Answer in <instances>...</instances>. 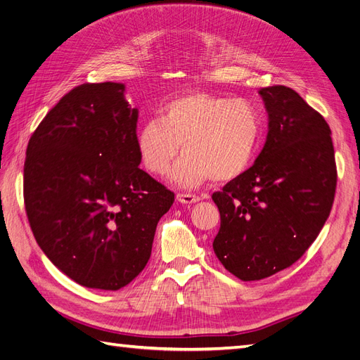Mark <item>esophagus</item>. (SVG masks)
I'll return each mask as SVG.
<instances>
[{
    "mask_svg": "<svg viewBox=\"0 0 360 360\" xmlns=\"http://www.w3.org/2000/svg\"><path fill=\"white\" fill-rule=\"evenodd\" d=\"M177 201L180 204H195L200 201V197H197V195H191V193H177Z\"/></svg>",
    "mask_w": 360,
    "mask_h": 360,
    "instance_id": "1",
    "label": "esophagus"
}]
</instances>
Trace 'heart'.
Instances as JSON below:
<instances>
[{
	"instance_id": "1",
	"label": "heart",
	"mask_w": 360,
	"mask_h": 360,
	"mask_svg": "<svg viewBox=\"0 0 360 360\" xmlns=\"http://www.w3.org/2000/svg\"><path fill=\"white\" fill-rule=\"evenodd\" d=\"M261 115L246 99L209 93H189L162 106L159 118L139 126L135 146L143 167L155 176L172 171L180 188H193L209 179L231 181L252 163L259 136Z\"/></svg>"
}]
</instances>
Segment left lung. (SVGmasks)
<instances>
[{
    "label": "left lung",
    "mask_w": 360,
    "mask_h": 360,
    "mask_svg": "<svg viewBox=\"0 0 360 360\" xmlns=\"http://www.w3.org/2000/svg\"><path fill=\"white\" fill-rule=\"evenodd\" d=\"M258 93L269 115L266 144L252 167L212 197L221 213L213 250L242 281L296 263L328 221L336 189L326 120L288 86Z\"/></svg>",
    "instance_id": "1"
}]
</instances>
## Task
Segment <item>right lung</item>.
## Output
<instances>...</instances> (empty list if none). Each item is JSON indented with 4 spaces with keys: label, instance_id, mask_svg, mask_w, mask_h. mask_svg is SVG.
Masks as SVG:
<instances>
[{
    "label": "right lung",
    "instance_id": "1",
    "mask_svg": "<svg viewBox=\"0 0 360 360\" xmlns=\"http://www.w3.org/2000/svg\"><path fill=\"white\" fill-rule=\"evenodd\" d=\"M118 82L76 86L32 134L25 210L39 246L79 285L120 290L151 255L174 193L138 168V110Z\"/></svg>",
    "mask_w": 360,
    "mask_h": 360
}]
</instances>
